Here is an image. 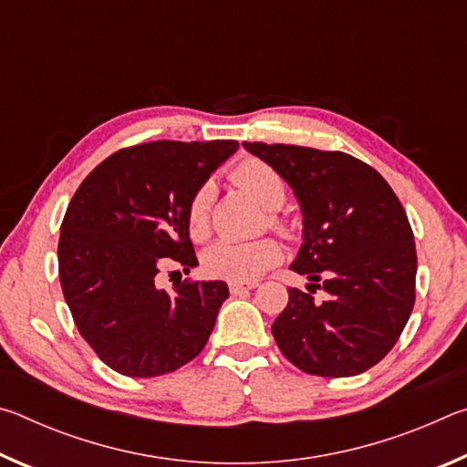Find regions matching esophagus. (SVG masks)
I'll return each mask as SVG.
<instances>
[{
	"label": "esophagus",
	"instance_id": "1",
	"mask_svg": "<svg viewBox=\"0 0 467 467\" xmlns=\"http://www.w3.org/2000/svg\"><path fill=\"white\" fill-rule=\"evenodd\" d=\"M257 284L255 282H249V284H241V282H231L228 284V290H231V295H244V292H249L255 288Z\"/></svg>",
	"mask_w": 467,
	"mask_h": 467
}]
</instances>
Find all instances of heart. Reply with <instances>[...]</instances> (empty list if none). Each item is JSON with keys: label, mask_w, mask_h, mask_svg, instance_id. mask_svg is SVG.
<instances>
[{"label": "heart", "mask_w": 467, "mask_h": 467, "mask_svg": "<svg viewBox=\"0 0 467 467\" xmlns=\"http://www.w3.org/2000/svg\"><path fill=\"white\" fill-rule=\"evenodd\" d=\"M234 181L247 189L267 210L280 208L284 200H286V189H284L280 172L267 162L257 161V158H249V161L241 162L234 171ZM210 200L212 187L202 185L187 203V231L193 239H203L208 234ZM275 224L284 228L280 223ZM280 257L282 249L278 241L274 239H220L203 251L202 262L203 270L214 275V278L249 284L262 278L267 270H272L280 262Z\"/></svg>", "instance_id": "b5f03b06"}]
</instances>
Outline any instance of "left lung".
I'll return each instance as SVG.
<instances>
[{
    "instance_id": "1",
    "label": "left lung",
    "mask_w": 467,
    "mask_h": 467,
    "mask_svg": "<svg viewBox=\"0 0 467 467\" xmlns=\"http://www.w3.org/2000/svg\"><path fill=\"white\" fill-rule=\"evenodd\" d=\"M280 172L303 212V244L290 270L324 286L317 304L288 288L275 344L309 375L352 377L387 357L412 313L416 244L389 183L358 158L305 146L243 141ZM321 279L322 284L317 282Z\"/></svg>"
}]
</instances>
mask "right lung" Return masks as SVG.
Returning <instances> with one entry per match:
<instances>
[{
  "mask_svg": "<svg viewBox=\"0 0 467 467\" xmlns=\"http://www.w3.org/2000/svg\"><path fill=\"white\" fill-rule=\"evenodd\" d=\"M236 148L234 140L123 148L69 202L57 247L61 290L78 331L117 373H172L208 342L226 282L179 280L162 290L156 274L164 264L185 274L197 265L187 203Z\"/></svg>",
  "mask_w": 467,
  "mask_h": 467,
  "instance_id": "obj_1",
  "label": "right lung"
}]
</instances>
